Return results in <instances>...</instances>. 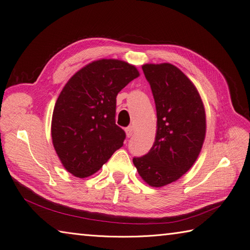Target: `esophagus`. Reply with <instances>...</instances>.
Wrapping results in <instances>:
<instances>
[{
  "label": "esophagus",
  "mask_w": 250,
  "mask_h": 250,
  "mask_svg": "<svg viewBox=\"0 0 250 250\" xmlns=\"http://www.w3.org/2000/svg\"><path fill=\"white\" fill-rule=\"evenodd\" d=\"M133 130H134L133 126H129V127H127V128H126V134H127V137H128V138L132 137V134H133Z\"/></svg>",
  "instance_id": "esophagus-1"
}]
</instances>
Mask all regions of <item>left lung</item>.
Returning a JSON list of instances; mask_svg holds the SVG:
<instances>
[{"label":"left lung","mask_w":250,"mask_h":250,"mask_svg":"<svg viewBox=\"0 0 250 250\" xmlns=\"http://www.w3.org/2000/svg\"><path fill=\"white\" fill-rule=\"evenodd\" d=\"M142 69L153 94L157 129L149 152L132 161L145 183L160 188L179 179L197 160L206 110L197 88L177 66L147 63Z\"/></svg>","instance_id":"left-lung-1"}]
</instances>
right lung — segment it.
Instances as JSON below:
<instances>
[{
    "label": "right lung",
    "instance_id": "add662e5",
    "mask_svg": "<svg viewBox=\"0 0 250 250\" xmlns=\"http://www.w3.org/2000/svg\"><path fill=\"white\" fill-rule=\"evenodd\" d=\"M140 73L118 59H99L75 73L62 88L53 110L51 134L60 162L74 176L93 175L126 134L116 124L117 95Z\"/></svg>",
    "mask_w": 250,
    "mask_h": 250
}]
</instances>
